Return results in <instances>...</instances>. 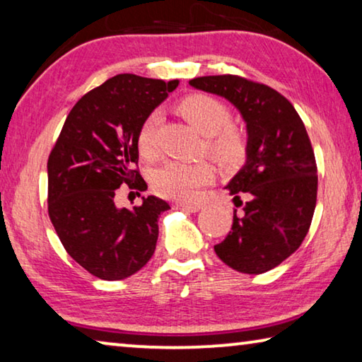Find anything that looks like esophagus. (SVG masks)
I'll use <instances>...</instances> for the list:
<instances>
[{"mask_svg":"<svg viewBox=\"0 0 362 362\" xmlns=\"http://www.w3.org/2000/svg\"><path fill=\"white\" fill-rule=\"evenodd\" d=\"M177 209H183V211H188V213H198L202 206L199 204H187V203H177L175 204Z\"/></svg>","mask_w":362,"mask_h":362,"instance_id":"esophagus-1","label":"esophagus"}]
</instances>
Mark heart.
Instances as JSON below:
<instances>
[{
    "label": "heart",
    "instance_id": "obj_1",
    "mask_svg": "<svg viewBox=\"0 0 362 362\" xmlns=\"http://www.w3.org/2000/svg\"><path fill=\"white\" fill-rule=\"evenodd\" d=\"M179 112L208 138V149L216 158L230 163L244 153V136L229 127L230 110L223 102L206 94H192L179 102ZM160 113L151 112L138 129V149L146 158L158 151ZM216 175L213 164L170 160L156 170L153 185L160 197L180 203L195 202L199 190L211 183Z\"/></svg>",
    "mask_w": 362,
    "mask_h": 362
}]
</instances>
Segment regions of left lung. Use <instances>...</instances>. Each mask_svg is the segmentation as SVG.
<instances>
[{"mask_svg":"<svg viewBox=\"0 0 362 362\" xmlns=\"http://www.w3.org/2000/svg\"><path fill=\"white\" fill-rule=\"evenodd\" d=\"M190 86L229 100L247 127L245 164L226 187L242 211L234 209L233 228L214 252L235 272L265 273L293 255L309 233L317 203L309 134L293 104L265 84L221 74Z\"/></svg>","mask_w":362,"mask_h":362,"instance_id":"1","label":"left lung"}]
</instances>
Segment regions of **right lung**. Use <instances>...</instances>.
<instances>
[{
    "mask_svg": "<svg viewBox=\"0 0 362 362\" xmlns=\"http://www.w3.org/2000/svg\"><path fill=\"white\" fill-rule=\"evenodd\" d=\"M179 81L117 74L81 97L47 164L48 216L64 250L94 276L118 281L153 257L164 199L118 208L117 188L146 190L138 170V129Z\"/></svg>",
    "mask_w": 362,
    "mask_h": 362,
    "instance_id": "right-lung-1",
    "label": "right lung"
}]
</instances>
